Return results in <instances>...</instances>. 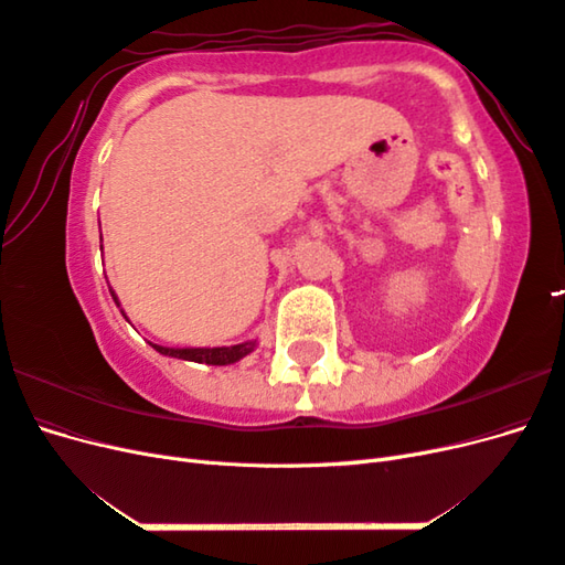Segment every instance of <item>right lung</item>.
Listing matches in <instances>:
<instances>
[{
  "label": "right lung",
  "mask_w": 565,
  "mask_h": 565,
  "mask_svg": "<svg viewBox=\"0 0 565 565\" xmlns=\"http://www.w3.org/2000/svg\"><path fill=\"white\" fill-rule=\"evenodd\" d=\"M110 295L117 303V297L113 289H110ZM152 349L160 351L162 355L181 358V361L207 363V365H231L235 361H241V358H245L254 349V341H247V344H235V347H221V349H167V347H158V344H152Z\"/></svg>",
  "instance_id": "1"
}]
</instances>
